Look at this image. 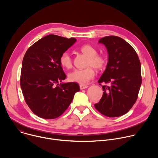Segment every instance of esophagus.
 Masks as SVG:
<instances>
[{"instance_id": "obj_1", "label": "esophagus", "mask_w": 158, "mask_h": 158, "mask_svg": "<svg viewBox=\"0 0 158 158\" xmlns=\"http://www.w3.org/2000/svg\"><path fill=\"white\" fill-rule=\"evenodd\" d=\"M79 86H80L81 89H86L87 87H88L87 85H84V84H80Z\"/></svg>"}]
</instances>
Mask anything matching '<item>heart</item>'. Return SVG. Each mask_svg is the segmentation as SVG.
<instances>
[{
    "mask_svg": "<svg viewBox=\"0 0 158 158\" xmlns=\"http://www.w3.org/2000/svg\"><path fill=\"white\" fill-rule=\"evenodd\" d=\"M80 51L88 57L86 66L84 69H75L70 73L68 78L70 81L77 82L81 84H87L95 76L93 69L98 71L104 69L107 63L106 56L98 54V50L90 44H85L80 48ZM59 62L61 66L66 69H70L73 67V62L71 54L68 52H64L60 56Z\"/></svg>",
    "mask_w": 158,
    "mask_h": 158,
    "instance_id": "1",
    "label": "heart"
}]
</instances>
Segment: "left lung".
I'll return each mask as SVG.
<instances>
[{"instance_id": "obj_1", "label": "left lung", "mask_w": 158, "mask_h": 158, "mask_svg": "<svg viewBox=\"0 0 158 158\" xmlns=\"http://www.w3.org/2000/svg\"><path fill=\"white\" fill-rule=\"evenodd\" d=\"M99 43L105 45L109 58L98 83L101 85L104 82L110 85L102 86V97L94 106L106 116H121L132 108L138 99L142 83L141 62L134 48L119 37L106 36Z\"/></svg>"}]
</instances>
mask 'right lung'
I'll return each mask as SVG.
<instances>
[{
	"instance_id": "right-lung-1",
	"label": "right lung",
	"mask_w": 158,
	"mask_h": 158,
	"mask_svg": "<svg viewBox=\"0 0 158 158\" xmlns=\"http://www.w3.org/2000/svg\"><path fill=\"white\" fill-rule=\"evenodd\" d=\"M76 41L48 35L27 49L22 60L20 87L24 99L38 117L52 119L61 116L80 87L76 82L59 83L66 75L59 62L62 53Z\"/></svg>"
}]
</instances>
